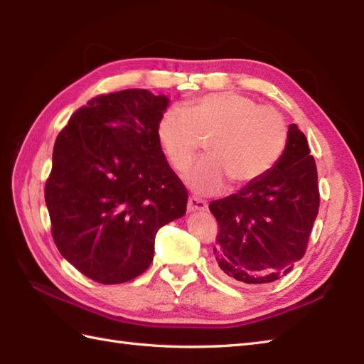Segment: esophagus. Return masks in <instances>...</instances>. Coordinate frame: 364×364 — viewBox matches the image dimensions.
I'll return each mask as SVG.
<instances>
[{
  "label": "esophagus",
  "mask_w": 364,
  "mask_h": 364,
  "mask_svg": "<svg viewBox=\"0 0 364 364\" xmlns=\"http://www.w3.org/2000/svg\"><path fill=\"white\" fill-rule=\"evenodd\" d=\"M206 208H208V205H206V202H203V200L196 198V197H189V200H188V211L189 213L205 211Z\"/></svg>",
  "instance_id": "34e87169"
}]
</instances>
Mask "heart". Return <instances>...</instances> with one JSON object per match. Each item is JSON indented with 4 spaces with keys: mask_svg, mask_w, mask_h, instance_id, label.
Returning <instances> with one entry per match:
<instances>
[{
    "mask_svg": "<svg viewBox=\"0 0 364 364\" xmlns=\"http://www.w3.org/2000/svg\"><path fill=\"white\" fill-rule=\"evenodd\" d=\"M158 142L178 172L188 168L206 141L208 156L184 176L200 196H215L230 181L242 188L258 181L282 158L288 125L274 107L237 92H218L172 107L162 115Z\"/></svg>",
    "mask_w": 364,
    "mask_h": 364,
    "instance_id": "b5f03b06",
    "label": "heart"
}]
</instances>
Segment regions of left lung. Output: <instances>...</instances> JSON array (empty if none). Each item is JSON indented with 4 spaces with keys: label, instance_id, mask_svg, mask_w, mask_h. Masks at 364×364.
I'll list each match as a JSON object with an SVG mask.
<instances>
[{
    "label": "left lung",
    "instance_id": "1",
    "mask_svg": "<svg viewBox=\"0 0 364 364\" xmlns=\"http://www.w3.org/2000/svg\"><path fill=\"white\" fill-rule=\"evenodd\" d=\"M210 211L219 223L214 257L223 278L257 286L291 272L319 213L318 170L296 123L277 164L236 194L214 200Z\"/></svg>",
    "mask_w": 364,
    "mask_h": 364
}]
</instances>
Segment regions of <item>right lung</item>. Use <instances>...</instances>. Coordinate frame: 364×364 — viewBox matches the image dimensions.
Listing matches in <instances>:
<instances>
[{
	"instance_id": "obj_1",
	"label": "right lung",
	"mask_w": 364,
	"mask_h": 364,
	"mask_svg": "<svg viewBox=\"0 0 364 364\" xmlns=\"http://www.w3.org/2000/svg\"><path fill=\"white\" fill-rule=\"evenodd\" d=\"M168 103L144 89L100 95L56 137L45 186L51 233L90 280L117 284L145 272L158 230L186 214L188 191L156 136Z\"/></svg>"
}]
</instances>
